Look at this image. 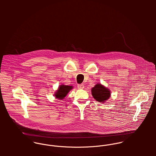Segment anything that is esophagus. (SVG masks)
<instances>
[{
	"label": "esophagus",
	"mask_w": 156,
	"mask_h": 156,
	"mask_svg": "<svg viewBox=\"0 0 156 156\" xmlns=\"http://www.w3.org/2000/svg\"><path fill=\"white\" fill-rule=\"evenodd\" d=\"M77 88L79 89H83L84 88V85L83 84H79V85H77Z\"/></svg>",
	"instance_id": "34e87169"
}]
</instances>
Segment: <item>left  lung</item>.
<instances>
[{
	"mask_svg": "<svg viewBox=\"0 0 156 156\" xmlns=\"http://www.w3.org/2000/svg\"><path fill=\"white\" fill-rule=\"evenodd\" d=\"M91 90L93 97L99 102L104 103L111 96L110 90L101 84H97Z\"/></svg>",
	"mask_w": 156,
	"mask_h": 156,
	"instance_id": "obj_1",
	"label": "left lung"
}]
</instances>
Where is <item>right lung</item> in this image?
<instances>
[{
  "mask_svg": "<svg viewBox=\"0 0 156 156\" xmlns=\"http://www.w3.org/2000/svg\"><path fill=\"white\" fill-rule=\"evenodd\" d=\"M71 86H67V85H60L57 91L55 94V97L59 99H63L66 95L68 92L72 89Z\"/></svg>",
  "mask_w": 156,
  "mask_h": 156,
  "instance_id": "add662e5",
  "label": "right lung"
}]
</instances>
